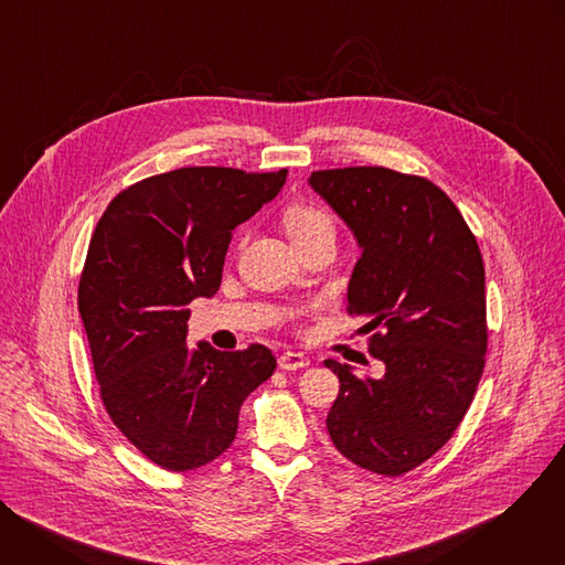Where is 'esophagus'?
<instances>
[{"mask_svg":"<svg viewBox=\"0 0 565 565\" xmlns=\"http://www.w3.org/2000/svg\"><path fill=\"white\" fill-rule=\"evenodd\" d=\"M308 364H310V360H308L303 353H299V351H284V353L279 355V366H281L284 371L306 369Z\"/></svg>","mask_w":565,"mask_h":565,"instance_id":"1","label":"esophagus"}]
</instances>
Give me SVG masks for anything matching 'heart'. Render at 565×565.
<instances>
[{"mask_svg":"<svg viewBox=\"0 0 565 565\" xmlns=\"http://www.w3.org/2000/svg\"><path fill=\"white\" fill-rule=\"evenodd\" d=\"M286 230L292 238V244H301L319 234H333V216L319 205L312 203H295L284 214Z\"/></svg>","mask_w":565,"mask_h":565,"instance_id":"obj_1","label":"heart"}]
</instances>
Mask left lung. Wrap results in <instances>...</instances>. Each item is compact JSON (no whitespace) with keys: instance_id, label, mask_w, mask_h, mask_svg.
I'll list each match as a JSON object with an SVG mask.
<instances>
[{"instance_id":"1","label":"left lung","mask_w":565,"mask_h":565,"mask_svg":"<svg viewBox=\"0 0 565 565\" xmlns=\"http://www.w3.org/2000/svg\"><path fill=\"white\" fill-rule=\"evenodd\" d=\"M362 248L349 312L366 317L380 380L327 360L340 393L327 418L358 467L399 476L431 458L465 418L486 369V268L462 214L423 177L386 168L321 170L308 179Z\"/></svg>"}]
</instances>
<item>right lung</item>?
Listing matches in <instances>:
<instances>
[{
	"mask_svg": "<svg viewBox=\"0 0 565 565\" xmlns=\"http://www.w3.org/2000/svg\"><path fill=\"white\" fill-rule=\"evenodd\" d=\"M288 170L183 168L122 190L98 221L77 308L100 397L151 462L188 471L234 440L244 399L266 382L270 349L190 347L188 303L212 297L236 225L273 201Z\"/></svg>",
	"mask_w": 565,
	"mask_h": 565,
	"instance_id": "1",
	"label": "right lung"
}]
</instances>
